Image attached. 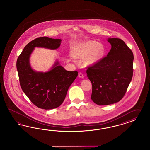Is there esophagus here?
Here are the masks:
<instances>
[{
    "label": "esophagus",
    "mask_w": 150,
    "mask_h": 150,
    "mask_svg": "<svg viewBox=\"0 0 150 150\" xmlns=\"http://www.w3.org/2000/svg\"><path fill=\"white\" fill-rule=\"evenodd\" d=\"M79 76L80 77V78H83V77H84L83 74L82 73H79Z\"/></svg>",
    "instance_id": "obj_1"
}]
</instances>
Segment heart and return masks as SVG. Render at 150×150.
I'll use <instances>...</instances> for the list:
<instances>
[{
  "label": "heart",
  "instance_id": "1",
  "mask_svg": "<svg viewBox=\"0 0 150 150\" xmlns=\"http://www.w3.org/2000/svg\"><path fill=\"white\" fill-rule=\"evenodd\" d=\"M105 53V48L102 44L95 41H90L80 45L75 53L77 58H84L85 63L89 65L97 63L101 59Z\"/></svg>",
  "mask_w": 150,
  "mask_h": 150
}]
</instances>
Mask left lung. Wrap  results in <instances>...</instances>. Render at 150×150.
Segmentation results:
<instances>
[{"label": "left lung", "instance_id": "8db88e82", "mask_svg": "<svg viewBox=\"0 0 150 150\" xmlns=\"http://www.w3.org/2000/svg\"><path fill=\"white\" fill-rule=\"evenodd\" d=\"M108 41L112 45L108 54L86 70L92 86L91 100L100 105L122 100L133 75L132 50L121 39L109 38Z\"/></svg>", "mask_w": 150, "mask_h": 150}]
</instances>
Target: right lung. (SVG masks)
Returning <instances> with one entry per match:
<instances>
[{"instance_id": "right-lung-1", "label": "right lung", "mask_w": 150, "mask_h": 150, "mask_svg": "<svg viewBox=\"0 0 150 150\" xmlns=\"http://www.w3.org/2000/svg\"><path fill=\"white\" fill-rule=\"evenodd\" d=\"M61 41L48 37L37 38L25 47L17 59L20 86L32 103L40 108L54 109L62 105L69 87L78 75L77 71H67L58 62L47 73L36 72L31 68L29 58L35 47L55 50Z\"/></svg>"}]
</instances>
